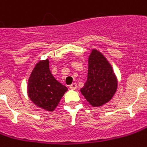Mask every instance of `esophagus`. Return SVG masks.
Masks as SVG:
<instances>
[{"mask_svg": "<svg viewBox=\"0 0 147 147\" xmlns=\"http://www.w3.org/2000/svg\"><path fill=\"white\" fill-rule=\"evenodd\" d=\"M69 88H70L71 90H76V89L77 88V85H76V83H72L71 85H70Z\"/></svg>", "mask_w": 147, "mask_h": 147, "instance_id": "obj_1", "label": "esophagus"}]
</instances>
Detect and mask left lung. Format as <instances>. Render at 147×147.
Instances as JSON below:
<instances>
[{
	"label": "left lung",
	"mask_w": 147,
	"mask_h": 147,
	"mask_svg": "<svg viewBox=\"0 0 147 147\" xmlns=\"http://www.w3.org/2000/svg\"><path fill=\"white\" fill-rule=\"evenodd\" d=\"M117 89V78L107 59L93 49L88 58L87 81L81 89L86 100L94 107L110 101Z\"/></svg>",
	"instance_id": "left-lung-1"
}]
</instances>
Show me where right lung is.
<instances>
[{"mask_svg": "<svg viewBox=\"0 0 147 147\" xmlns=\"http://www.w3.org/2000/svg\"><path fill=\"white\" fill-rule=\"evenodd\" d=\"M67 87L56 81L49 68V60L38 61L30 73L27 93L30 100L38 107L53 111Z\"/></svg>", "mask_w": 147, "mask_h": 147, "instance_id": "add662e5", "label": "right lung"}]
</instances>
